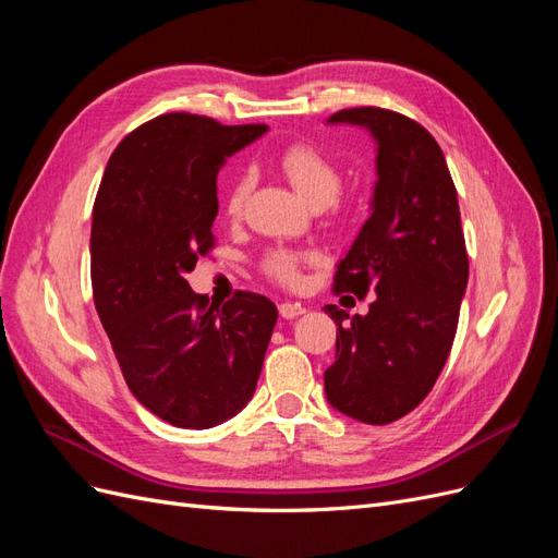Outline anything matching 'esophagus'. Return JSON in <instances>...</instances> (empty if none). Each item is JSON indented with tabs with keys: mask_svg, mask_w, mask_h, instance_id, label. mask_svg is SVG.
Segmentation results:
<instances>
[{
	"mask_svg": "<svg viewBox=\"0 0 558 558\" xmlns=\"http://www.w3.org/2000/svg\"><path fill=\"white\" fill-rule=\"evenodd\" d=\"M279 314H281V318H295L300 314H305V307L295 305V302H281Z\"/></svg>",
	"mask_w": 558,
	"mask_h": 558,
	"instance_id": "esophagus-1",
	"label": "esophagus"
}]
</instances>
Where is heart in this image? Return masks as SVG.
Here are the masks:
<instances>
[{
  "mask_svg": "<svg viewBox=\"0 0 558 558\" xmlns=\"http://www.w3.org/2000/svg\"><path fill=\"white\" fill-rule=\"evenodd\" d=\"M279 167L291 181L293 189L305 197L312 207H326L342 189V170L324 150L307 142H293L279 150ZM253 191V172L244 170L232 179L226 195V211L230 218H240L246 199ZM316 260L310 253L289 248H272L263 260V269L269 279L283 286L300 283L302 263Z\"/></svg>",
  "mask_w": 558,
  "mask_h": 558,
  "instance_id": "1",
  "label": "heart"
}]
</instances>
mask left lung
<instances>
[{"label":"left lung","mask_w":558,"mask_h":558,"mask_svg":"<svg viewBox=\"0 0 558 558\" xmlns=\"http://www.w3.org/2000/svg\"><path fill=\"white\" fill-rule=\"evenodd\" d=\"M328 123L369 130L377 142L373 214L337 265L335 293H375L365 316L326 305L335 318L328 402L363 424L410 414L440 377L468 286V251L442 148L412 118L342 109Z\"/></svg>","instance_id":"obj_1"}]
</instances>
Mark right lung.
Returning <instances> with one entry per match:
<instances>
[{
	"mask_svg": "<svg viewBox=\"0 0 558 558\" xmlns=\"http://www.w3.org/2000/svg\"><path fill=\"white\" fill-rule=\"evenodd\" d=\"M265 130L158 116L116 146L95 197V310L132 396L177 428H211L244 408L277 324L265 295L209 305L185 281L216 244L218 170Z\"/></svg>",
	"mask_w": 558,
	"mask_h": 558,
	"instance_id": "1",
	"label": "right lung"
}]
</instances>
